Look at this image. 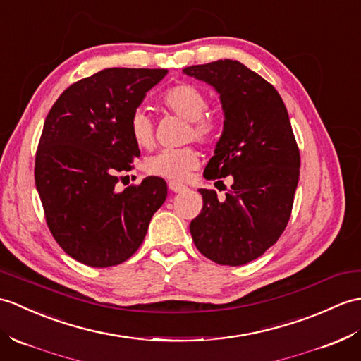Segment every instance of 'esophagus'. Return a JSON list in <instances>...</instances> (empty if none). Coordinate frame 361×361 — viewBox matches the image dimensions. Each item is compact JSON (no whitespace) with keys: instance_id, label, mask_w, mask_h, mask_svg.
<instances>
[{"instance_id":"esophagus-1","label":"esophagus","mask_w":361,"mask_h":361,"mask_svg":"<svg viewBox=\"0 0 361 361\" xmlns=\"http://www.w3.org/2000/svg\"><path fill=\"white\" fill-rule=\"evenodd\" d=\"M169 189H171V192H181V190L186 189V186H184V184H181V183H177V181H171Z\"/></svg>"}]
</instances>
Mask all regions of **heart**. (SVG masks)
Listing matches in <instances>:
<instances>
[{"label":"heart","mask_w":361,"mask_h":361,"mask_svg":"<svg viewBox=\"0 0 361 361\" xmlns=\"http://www.w3.org/2000/svg\"><path fill=\"white\" fill-rule=\"evenodd\" d=\"M161 103L175 115L189 121L190 129L188 137L197 141H209L215 133V123L204 116L207 98L198 87L192 85H178L167 89ZM129 132L133 142L141 149L154 146V126L142 111H135L130 116ZM198 166V154L195 149H163L149 157L145 163L147 173L166 180L181 181Z\"/></svg>","instance_id":"heart-1"}]
</instances>
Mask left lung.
<instances>
[{"label": "left lung", "instance_id": "8db88e82", "mask_svg": "<svg viewBox=\"0 0 361 361\" xmlns=\"http://www.w3.org/2000/svg\"><path fill=\"white\" fill-rule=\"evenodd\" d=\"M220 95L223 132L204 167L206 180L231 177L226 198L200 189L203 209L190 221L197 249L212 262L241 266L263 255L289 221L300 152L279 92L235 60L183 69Z\"/></svg>", "mask_w": 361, "mask_h": 361}]
</instances>
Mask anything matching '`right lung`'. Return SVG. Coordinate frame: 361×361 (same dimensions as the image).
<instances>
[{
  "label": "right lung",
  "instance_id": "1",
  "mask_svg": "<svg viewBox=\"0 0 361 361\" xmlns=\"http://www.w3.org/2000/svg\"><path fill=\"white\" fill-rule=\"evenodd\" d=\"M167 69L112 67L67 87L50 109L35 158L46 221L67 255L92 267L126 262L146 237L167 197L166 181L147 177L116 190L140 149L129 121Z\"/></svg>",
  "mask_w": 361,
  "mask_h": 361
}]
</instances>
